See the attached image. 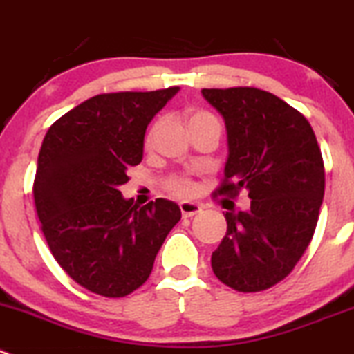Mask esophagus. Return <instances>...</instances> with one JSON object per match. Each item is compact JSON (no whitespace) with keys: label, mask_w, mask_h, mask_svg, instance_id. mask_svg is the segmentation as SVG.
Returning a JSON list of instances; mask_svg holds the SVG:
<instances>
[{"label":"esophagus","mask_w":354,"mask_h":354,"mask_svg":"<svg viewBox=\"0 0 354 354\" xmlns=\"http://www.w3.org/2000/svg\"><path fill=\"white\" fill-rule=\"evenodd\" d=\"M180 212H183V217H193V215L200 214L201 205L194 203V201H183L180 203Z\"/></svg>","instance_id":"esophagus-1"}]
</instances>
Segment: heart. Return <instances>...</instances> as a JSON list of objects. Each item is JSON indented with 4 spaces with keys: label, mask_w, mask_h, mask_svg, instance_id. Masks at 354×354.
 Wrapping results in <instances>:
<instances>
[{
    "label": "heart",
    "mask_w": 354,
    "mask_h": 354,
    "mask_svg": "<svg viewBox=\"0 0 354 354\" xmlns=\"http://www.w3.org/2000/svg\"><path fill=\"white\" fill-rule=\"evenodd\" d=\"M207 118H214L212 114L205 113V111H193V113L189 114V120H187V123H194V121H200V120H207ZM156 129H158V123L153 124V129L149 130V133H147V144L153 140L154 133H156ZM167 187L171 191V193L175 194V196H189L191 193H193V183L189 180V177H186V175H171L170 179L167 180Z\"/></svg>",
    "instance_id": "heart-1"
}]
</instances>
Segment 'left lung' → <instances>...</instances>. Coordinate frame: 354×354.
Masks as SVG:
<instances>
[{"instance_id":"obj_1","label":"left lung","mask_w":354,"mask_h":354,"mask_svg":"<svg viewBox=\"0 0 354 354\" xmlns=\"http://www.w3.org/2000/svg\"><path fill=\"white\" fill-rule=\"evenodd\" d=\"M227 132L224 180L215 194L248 191L247 212H225L227 231L212 269L238 292L287 278L308 248L325 193L322 151L309 121L280 97L252 86L203 88Z\"/></svg>"}]
</instances>
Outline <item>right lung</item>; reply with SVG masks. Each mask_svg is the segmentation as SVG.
I'll list each match as a JSON object with an SVG mask.
<instances>
[{"instance_id":"add662e5","label":"right lung","mask_w":354,"mask_h":354,"mask_svg":"<svg viewBox=\"0 0 354 354\" xmlns=\"http://www.w3.org/2000/svg\"><path fill=\"white\" fill-rule=\"evenodd\" d=\"M179 92L100 93L52 124L38 156L35 205L50 252L76 283L124 297L146 283L179 205L158 198L137 207L120 187L142 161L144 136Z\"/></svg>"}]
</instances>
